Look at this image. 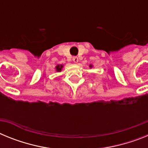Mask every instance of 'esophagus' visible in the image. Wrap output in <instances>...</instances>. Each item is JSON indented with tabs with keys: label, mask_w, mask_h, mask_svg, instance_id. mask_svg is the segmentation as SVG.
<instances>
[{
	"label": "esophagus",
	"mask_w": 148,
	"mask_h": 148,
	"mask_svg": "<svg viewBox=\"0 0 148 148\" xmlns=\"http://www.w3.org/2000/svg\"><path fill=\"white\" fill-rule=\"evenodd\" d=\"M73 61L74 63H77L78 61V58L77 56H74V57H73Z\"/></svg>",
	"instance_id": "34e87169"
}]
</instances>
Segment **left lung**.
Masks as SVG:
<instances>
[{"label":"left lung","instance_id":"8db88e82","mask_svg":"<svg viewBox=\"0 0 148 148\" xmlns=\"http://www.w3.org/2000/svg\"><path fill=\"white\" fill-rule=\"evenodd\" d=\"M92 65H90V67H92Z\"/></svg>","mask_w":148,"mask_h":148}]
</instances>
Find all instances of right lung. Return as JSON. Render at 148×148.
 I'll return each mask as SVG.
<instances>
[{
    "label": "right lung",
    "mask_w": 148,
    "mask_h": 148,
    "mask_svg": "<svg viewBox=\"0 0 148 148\" xmlns=\"http://www.w3.org/2000/svg\"><path fill=\"white\" fill-rule=\"evenodd\" d=\"M63 67V65H57L56 66V71L57 72H61V69Z\"/></svg>",
    "instance_id": "add662e5"
}]
</instances>
